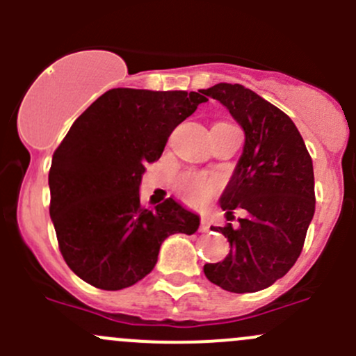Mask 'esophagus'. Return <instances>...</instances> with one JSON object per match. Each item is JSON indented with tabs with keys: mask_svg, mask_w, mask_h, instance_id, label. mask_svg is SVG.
I'll return each instance as SVG.
<instances>
[{
	"mask_svg": "<svg viewBox=\"0 0 356 356\" xmlns=\"http://www.w3.org/2000/svg\"><path fill=\"white\" fill-rule=\"evenodd\" d=\"M200 231H201V232H208V231H210V220H208V217L201 218Z\"/></svg>",
	"mask_w": 356,
	"mask_h": 356,
	"instance_id": "obj_1",
	"label": "esophagus"
}]
</instances>
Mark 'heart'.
<instances>
[{
	"label": "heart",
	"instance_id": "b5f03b06",
	"mask_svg": "<svg viewBox=\"0 0 356 356\" xmlns=\"http://www.w3.org/2000/svg\"><path fill=\"white\" fill-rule=\"evenodd\" d=\"M177 191L188 203L201 204L215 193V181L200 172H186L179 177Z\"/></svg>",
	"mask_w": 356,
	"mask_h": 356
}]
</instances>
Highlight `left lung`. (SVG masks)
I'll list each match as a JSON object with an SVG mask.
<instances>
[{
  "mask_svg": "<svg viewBox=\"0 0 356 356\" xmlns=\"http://www.w3.org/2000/svg\"><path fill=\"white\" fill-rule=\"evenodd\" d=\"M201 92L220 102L245 131L243 153L218 203L227 218L234 208L246 211L236 229L213 227L231 251L203 272L222 289L254 293L284 277L300 257L315 213L314 165L294 122L257 92L227 82Z\"/></svg>",
  "mask_w": 356,
  "mask_h": 356,
  "instance_id": "8db88e82",
  "label": "left lung"
}]
</instances>
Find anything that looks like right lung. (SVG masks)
Wrapping results in <instances>:
<instances>
[{"mask_svg": "<svg viewBox=\"0 0 356 356\" xmlns=\"http://www.w3.org/2000/svg\"><path fill=\"white\" fill-rule=\"evenodd\" d=\"M208 102L200 92L110 89L72 124L49 168V217L68 267L118 291L155 268L161 243L195 234L200 215L174 198L148 210L139 186L168 136Z\"/></svg>", "mask_w": 356, "mask_h": 356, "instance_id": "right-lung-1", "label": "right lung"}]
</instances>
